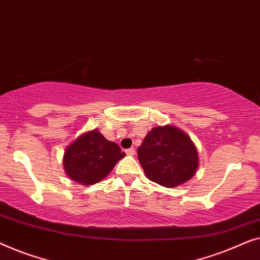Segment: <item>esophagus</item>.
<instances>
[{
    "label": "esophagus",
    "instance_id": "obj_1",
    "mask_svg": "<svg viewBox=\"0 0 260 260\" xmlns=\"http://www.w3.org/2000/svg\"><path fill=\"white\" fill-rule=\"evenodd\" d=\"M126 154H127V155H134V154H135V149H134V148L126 149Z\"/></svg>",
    "mask_w": 260,
    "mask_h": 260
}]
</instances>
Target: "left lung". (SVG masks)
Segmentation results:
<instances>
[{"label": "left lung", "mask_w": 260, "mask_h": 260, "mask_svg": "<svg viewBox=\"0 0 260 260\" xmlns=\"http://www.w3.org/2000/svg\"><path fill=\"white\" fill-rule=\"evenodd\" d=\"M138 159L149 180L164 187L184 184L198 168V152L191 139L168 125L148 132L138 148Z\"/></svg>", "instance_id": "8db88e82"}]
</instances>
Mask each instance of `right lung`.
Here are the masks:
<instances>
[{"label": "right lung", "mask_w": 260, "mask_h": 260, "mask_svg": "<svg viewBox=\"0 0 260 260\" xmlns=\"http://www.w3.org/2000/svg\"><path fill=\"white\" fill-rule=\"evenodd\" d=\"M125 156L118 144L108 141L94 129L76 139L64 152L66 173L82 185L101 181Z\"/></svg>", "instance_id": "add662e5"}]
</instances>
